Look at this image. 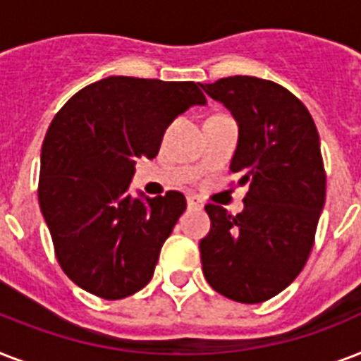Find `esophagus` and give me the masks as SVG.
I'll use <instances>...</instances> for the list:
<instances>
[{
  "label": "esophagus",
  "instance_id": "34e87169",
  "mask_svg": "<svg viewBox=\"0 0 361 361\" xmlns=\"http://www.w3.org/2000/svg\"><path fill=\"white\" fill-rule=\"evenodd\" d=\"M187 206H189L191 209H202L204 204L198 197H195V195H189V197H187Z\"/></svg>",
  "mask_w": 361,
  "mask_h": 361
}]
</instances>
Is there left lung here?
Wrapping results in <instances>:
<instances>
[{"label": "left lung", "instance_id": "obj_1", "mask_svg": "<svg viewBox=\"0 0 361 361\" xmlns=\"http://www.w3.org/2000/svg\"><path fill=\"white\" fill-rule=\"evenodd\" d=\"M200 86L238 121L231 172L249 185L241 214L206 206L204 277L234 302H266L296 279L313 249L326 200L319 130L305 104L271 80L228 76Z\"/></svg>", "mask_w": 361, "mask_h": 361}]
</instances>
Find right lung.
<instances>
[{
	"mask_svg": "<svg viewBox=\"0 0 361 361\" xmlns=\"http://www.w3.org/2000/svg\"><path fill=\"white\" fill-rule=\"evenodd\" d=\"M206 104L195 82L109 76L63 104L42 142L39 204L73 283L121 300L149 283L185 197L129 195L135 161L159 153L166 127Z\"/></svg>",
	"mask_w": 361,
	"mask_h": 361,
	"instance_id": "right-lung-1",
	"label": "right lung"
}]
</instances>
